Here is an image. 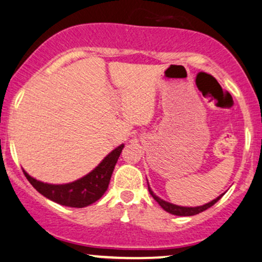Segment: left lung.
<instances>
[{"instance_id": "left-lung-1", "label": "left lung", "mask_w": 262, "mask_h": 262, "mask_svg": "<svg viewBox=\"0 0 262 262\" xmlns=\"http://www.w3.org/2000/svg\"><path fill=\"white\" fill-rule=\"evenodd\" d=\"M148 190H149V193L151 194V196H153L154 200H157L158 204H159L161 208L165 210V211L170 212V214L177 215V216H193V215L199 214V212H202V211H205L206 209L211 208V206L214 205L215 203L217 202V200L222 196V195H220V196H219V198L214 199V200H212V202H210V203H208V204H205V205H203V206H195V208H185V206H179V205L170 204V203L164 202L163 199L158 198V196L154 194L153 192H151V189L149 188V186H148Z\"/></svg>"}]
</instances>
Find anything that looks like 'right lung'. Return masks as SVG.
<instances>
[{
  "label": "right lung",
  "mask_w": 262,
  "mask_h": 262,
  "mask_svg": "<svg viewBox=\"0 0 262 262\" xmlns=\"http://www.w3.org/2000/svg\"><path fill=\"white\" fill-rule=\"evenodd\" d=\"M122 148L124 144L119 146L109 156H106L89 175L68 185H48L32 179L25 171L24 175L38 193L52 202L72 208H83L97 202L104 194Z\"/></svg>",
  "instance_id": "add662e5"
}]
</instances>
